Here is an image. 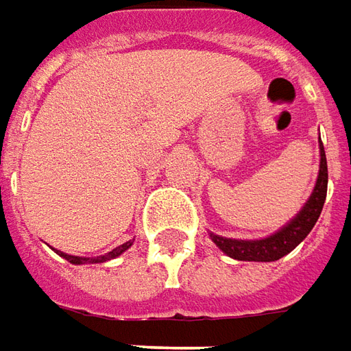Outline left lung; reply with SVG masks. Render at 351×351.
I'll list each match as a JSON object with an SVG mask.
<instances>
[{
    "instance_id": "obj_1",
    "label": "left lung",
    "mask_w": 351,
    "mask_h": 351,
    "mask_svg": "<svg viewBox=\"0 0 351 351\" xmlns=\"http://www.w3.org/2000/svg\"><path fill=\"white\" fill-rule=\"evenodd\" d=\"M328 191V165L324 145L320 143V173L314 186L313 194L308 202L297 214V218L289 221L282 230L277 234L265 237V239H255V241H245V239H230V237H220L210 234L212 241L220 247L221 252L237 261H277L282 255L291 253L304 237L311 234L314 223L318 220L322 206L326 200Z\"/></svg>"
}]
</instances>
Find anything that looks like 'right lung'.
Here are the masks:
<instances>
[{
	"instance_id": "1",
	"label": "right lung",
	"mask_w": 351,
	"mask_h": 351,
	"mask_svg": "<svg viewBox=\"0 0 351 351\" xmlns=\"http://www.w3.org/2000/svg\"><path fill=\"white\" fill-rule=\"evenodd\" d=\"M131 243L133 241H125L123 245H119V247H115V250H112L110 253H106V255H99V257H76V255H66V253L62 252H56L60 257H64L66 261H70V263H74V265H82V263H104V261H110V259H114V257H117V255H121V253L125 252V250H130Z\"/></svg>"
}]
</instances>
